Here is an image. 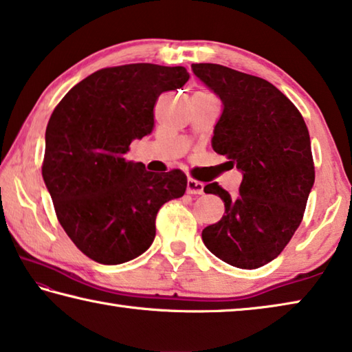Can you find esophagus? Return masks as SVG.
Instances as JSON below:
<instances>
[{
    "mask_svg": "<svg viewBox=\"0 0 352 352\" xmlns=\"http://www.w3.org/2000/svg\"><path fill=\"white\" fill-rule=\"evenodd\" d=\"M204 188L205 184L199 180H194V178H189L188 180V194H204Z\"/></svg>",
    "mask_w": 352,
    "mask_h": 352,
    "instance_id": "obj_1",
    "label": "esophagus"
}]
</instances>
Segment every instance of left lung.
I'll list each match as a JSON object with an SVG mask.
<instances>
[{"label": "left lung", "instance_id": "8db88e82", "mask_svg": "<svg viewBox=\"0 0 352 352\" xmlns=\"http://www.w3.org/2000/svg\"><path fill=\"white\" fill-rule=\"evenodd\" d=\"M192 71L223 102L214 152L243 174L236 197L219 183L204 188L225 201V214L201 239L226 264L259 269L283 252L305 216L315 180L307 126L265 79L217 63H192Z\"/></svg>", "mask_w": 352, "mask_h": 352}]
</instances>
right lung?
Instances as JSON below:
<instances>
[{"label": "right lung", "instance_id": "add662e5", "mask_svg": "<svg viewBox=\"0 0 352 352\" xmlns=\"http://www.w3.org/2000/svg\"><path fill=\"white\" fill-rule=\"evenodd\" d=\"M188 79L183 67L102 68L71 88L52 111L41 175L65 233L99 264H122L144 253L160 208L186 190L183 170L148 172L126 153L135 138L153 130L160 94Z\"/></svg>", "mask_w": 352, "mask_h": 352}]
</instances>
